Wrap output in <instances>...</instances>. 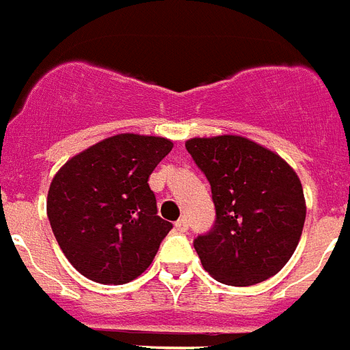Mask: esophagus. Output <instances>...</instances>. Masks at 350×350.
Here are the masks:
<instances>
[{"instance_id":"obj_1","label":"esophagus","mask_w":350,"mask_h":350,"mask_svg":"<svg viewBox=\"0 0 350 350\" xmlns=\"http://www.w3.org/2000/svg\"><path fill=\"white\" fill-rule=\"evenodd\" d=\"M174 228L178 230V232H187V228H189V222L187 219H178V221L174 222Z\"/></svg>"}]
</instances>
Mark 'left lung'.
<instances>
[{
	"label": "left lung",
	"mask_w": 350,
	"mask_h": 350,
	"mask_svg": "<svg viewBox=\"0 0 350 350\" xmlns=\"http://www.w3.org/2000/svg\"><path fill=\"white\" fill-rule=\"evenodd\" d=\"M185 148L208 178L215 204L213 228L193 241L204 269L226 286L274 276L293 256L306 219L299 176L245 137H196Z\"/></svg>",
	"instance_id": "1"
}]
</instances>
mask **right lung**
Listing matches in <instances>:
<instances>
[{"mask_svg":"<svg viewBox=\"0 0 350 350\" xmlns=\"http://www.w3.org/2000/svg\"><path fill=\"white\" fill-rule=\"evenodd\" d=\"M172 142L120 133L74 155L48 193L59 247L89 280L126 284L144 273L172 224L157 215L148 178Z\"/></svg>","mask_w":350,"mask_h":350,"instance_id":"add662e5","label":"right lung"}]
</instances>
